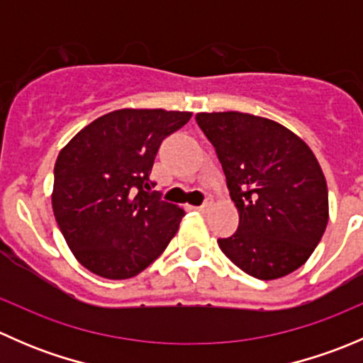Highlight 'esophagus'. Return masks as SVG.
<instances>
[{"instance_id": "obj_1", "label": "esophagus", "mask_w": 363, "mask_h": 363, "mask_svg": "<svg viewBox=\"0 0 363 363\" xmlns=\"http://www.w3.org/2000/svg\"><path fill=\"white\" fill-rule=\"evenodd\" d=\"M208 207H211V202H208V200H205V202L200 205V207H196V211H200V212H207L208 211Z\"/></svg>"}]
</instances>
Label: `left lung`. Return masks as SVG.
Segmentation results:
<instances>
[{
	"label": "left lung",
	"instance_id": "obj_1",
	"mask_svg": "<svg viewBox=\"0 0 363 363\" xmlns=\"http://www.w3.org/2000/svg\"><path fill=\"white\" fill-rule=\"evenodd\" d=\"M196 123L216 149L239 211V228L218 239L226 258L256 279L302 267L328 223V189L316 156L276 121L202 112Z\"/></svg>",
	"mask_w": 363,
	"mask_h": 363
}]
</instances>
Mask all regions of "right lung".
<instances>
[{"mask_svg": "<svg viewBox=\"0 0 363 363\" xmlns=\"http://www.w3.org/2000/svg\"><path fill=\"white\" fill-rule=\"evenodd\" d=\"M191 112L121 108L98 117L61 149L52 208L75 258L105 279L147 269L177 233L184 211L152 191L161 142Z\"/></svg>", "mask_w": 363, "mask_h": 363, "instance_id": "add662e5", "label": "right lung"}]
</instances>
